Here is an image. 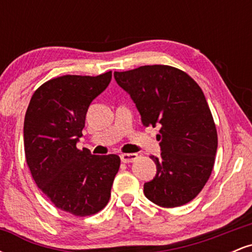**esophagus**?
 <instances>
[{"mask_svg": "<svg viewBox=\"0 0 252 252\" xmlns=\"http://www.w3.org/2000/svg\"><path fill=\"white\" fill-rule=\"evenodd\" d=\"M136 158H137V154H122L121 155V161L124 163L134 162Z\"/></svg>", "mask_w": 252, "mask_h": 252, "instance_id": "1", "label": "esophagus"}]
</instances>
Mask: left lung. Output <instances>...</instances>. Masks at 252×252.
Listing matches in <instances>:
<instances>
[{
    "instance_id": "8db88e82",
    "label": "left lung",
    "mask_w": 252,
    "mask_h": 252,
    "mask_svg": "<svg viewBox=\"0 0 252 252\" xmlns=\"http://www.w3.org/2000/svg\"><path fill=\"white\" fill-rule=\"evenodd\" d=\"M115 79L141 115L144 126H160L161 156L152 155L156 175L144 195L161 207H178L195 198L215 164L218 136L200 86L167 65L115 72Z\"/></svg>"
}]
</instances>
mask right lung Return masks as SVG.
Wrapping results in <instances>:
<instances>
[{
	"label": "right lung",
	"mask_w": 252,
	"mask_h": 252,
	"mask_svg": "<svg viewBox=\"0 0 252 252\" xmlns=\"http://www.w3.org/2000/svg\"><path fill=\"white\" fill-rule=\"evenodd\" d=\"M111 76L110 71L54 78L34 92L26 111L25 154L32 176L58 209L74 216L105 207L120 169V156L77 148L90 104L108 88Z\"/></svg>",
	"instance_id": "right-lung-1"
}]
</instances>
